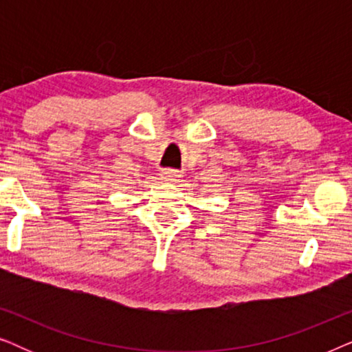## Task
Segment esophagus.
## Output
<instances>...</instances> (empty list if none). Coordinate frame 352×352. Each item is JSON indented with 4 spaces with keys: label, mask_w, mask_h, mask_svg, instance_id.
Wrapping results in <instances>:
<instances>
[{
    "label": "esophagus",
    "mask_w": 352,
    "mask_h": 352,
    "mask_svg": "<svg viewBox=\"0 0 352 352\" xmlns=\"http://www.w3.org/2000/svg\"><path fill=\"white\" fill-rule=\"evenodd\" d=\"M160 176H162V179H165V181H176L181 175L176 170H165V171H162Z\"/></svg>",
    "instance_id": "obj_1"
}]
</instances>
